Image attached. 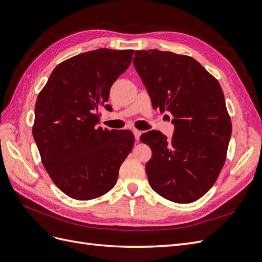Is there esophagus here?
I'll return each instance as SVG.
<instances>
[{"mask_svg":"<svg viewBox=\"0 0 262 262\" xmlns=\"http://www.w3.org/2000/svg\"><path fill=\"white\" fill-rule=\"evenodd\" d=\"M133 133H134V135H135V138H136V140L138 141V140H139V137H140V135H141V132L138 130V129H134Z\"/></svg>","mask_w":262,"mask_h":262,"instance_id":"1","label":"esophagus"}]
</instances>
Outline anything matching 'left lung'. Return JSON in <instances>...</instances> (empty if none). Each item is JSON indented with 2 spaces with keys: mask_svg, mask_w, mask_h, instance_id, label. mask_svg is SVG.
<instances>
[{
  "mask_svg": "<svg viewBox=\"0 0 262 262\" xmlns=\"http://www.w3.org/2000/svg\"><path fill=\"white\" fill-rule=\"evenodd\" d=\"M135 55L152 107L174 116L170 139L159 130L140 136L152 151L146 164L149 184L167 200L190 204L213 186L225 163L232 122L222 88L191 56L159 50Z\"/></svg>",
  "mask_w": 262,
  "mask_h": 262,
  "instance_id": "left-lung-1",
  "label": "left lung"
}]
</instances>
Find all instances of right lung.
<instances>
[{
  "label": "right lung",
  "instance_id": "add662e5",
  "mask_svg": "<svg viewBox=\"0 0 262 262\" xmlns=\"http://www.w3.org/2000/svg\"><path fill=\"white\" fill-rule=\"evenodd\" d=\"M134 50L98 49L58 64L39 92L32 135L42 164L56 186L76 200L104 195L116 184L133 149L130 130L97 127L114 81Z\"/></svg>",
  "mask_w": 262,
  "mask_h": 262
}]
</instances>
